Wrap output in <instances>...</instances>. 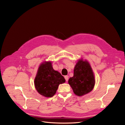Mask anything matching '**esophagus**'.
Masks as SVG:
<instances>
[{"label": "esophagus", "mask_w": 125, "mask_h": 125, "mask_svg": "<svg viewBox=\"0 0 125 125\" xmlns=\"http://www.w3.org/2000/svg\"><path fill=\"white\" fill-rule=\"evenodd\" d=\"M65 79L66 81H68V79H69V77L68 76V75H65Z\"/></svg>", "instance_id": "1"}]
</instances>
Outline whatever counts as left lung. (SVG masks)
I'll return each instance as SVG.
<instances>
[{
  "mask_svg": "<svg viewBox=\"0 0 125 125\" xmlns=\"http://www.w3.org/2000/svg\"><path fill=\"white\" fill-rule=\"evenodd\" d=\"M73 71V76L69 78L68 83L75 95L81 96L91 91L95 81L89 62L79 60Z\"/></svg>",
  "mask_w": 125,
  "mask_h": 125,
  "instance_id": "left-lung-1",
  "label": "left lung"
}]
</instances>
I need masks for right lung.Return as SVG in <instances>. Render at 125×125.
Instances as JSON below:
<instances>
[{"mask_svg": "<svg viewBox=\"0 0 125 125\" xmlns=\"http://www.w3.org/2000/svg\"><path fill=\"white\" fill-rule=\"evenodd\" d=\"M65 79L57 71L52 68L51 62L41 63L35 78V87L37 91L42 96L47 97L53 96L60 84L65 82Z\"/></svg>", "mask_w": 125, "mask_h": 125, "instance_id": "right-lung-1", "label": "right lung"}]
</instances>
